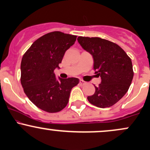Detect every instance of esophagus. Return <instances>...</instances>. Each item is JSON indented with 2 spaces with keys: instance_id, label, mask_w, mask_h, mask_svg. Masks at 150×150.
I'll return each mask as SVG.
<instances>
[{
  "instance_id": "esophagus-1",
  "label": "esophagus",
  "mask_w": 150,
  "mask_h": 150,
  "mask_svg": "<svg viewBox=\"0 0 150 150\" xmlns=\"http://www.w3.org/2000/svg\"><path fill=\"white\" fill-rule=\"evenodd\" d=\"M80 85H86V83H87V82H86L85 81H84L82 80H80Z\"/></svg>"
}]
</instances>
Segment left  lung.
I'll list each match as a JSON object with an SVG mask.
<instances>
[{
  "label": "left lung",
  "instance_id": "left-lung-1",
  "mask_svg": "<svg viewBox=\"0 0 150 150\" xmlns=\"http://www.w3.org/2000/svg\"><path fill=\"white\" fill-rule=\"evenodd\" d=\"M77 41L92 56L93 68L101 79L94 94L87 99L99 108L113 106L126 94L132 82L131 59L119 46L106 39L79 37Z\"/></svg>",
  "mask_w": 150,
  "mask_h": 150
}]
</instances>
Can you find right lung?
Listing matches in <instances>:
<instances>
[{
    "mask_svg": "<svg viewBox=\"0 0 150 150\" xmlns=\"http://www.w3.org/2000/svg\"><path fill=\"white\" fill-rule=\"evenodd\" d=\"M76 36L61 32H50L36 40L21 61V84L24 92L34 105L43 111L56 113L69 101L70 91L79 79L56 78L65 51L76 41Z\"/></svg>",
    "mask_w": 150,
    "mask_h": 150,
    "instance_id": "add662e5",
    "label": "right lung"
}]
</instances>
